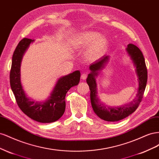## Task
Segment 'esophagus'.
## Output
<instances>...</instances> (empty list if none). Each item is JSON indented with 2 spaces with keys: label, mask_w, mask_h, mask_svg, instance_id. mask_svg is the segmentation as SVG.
I'll return each mask as SVG.
<instances>
[{
  "label": "esophagus",
  "mask_w": 159,
  "mask_h": 159,
  "mask_svg": "<svg viewBox=\"0 0 159 159\" xmlns=\"http://www.w3.org/2000/svg\"><path fill=\"white\" fill-rule=\"evenodd\" d=\"M87 77H88V74H86V73H84V74H81V78L82 79V80H85L86 78H87Z\"/></svg>",
  "instance_id": "34e87169"
}]
</instances>
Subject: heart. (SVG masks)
<instances>
[{
    "label": "heart",
    "mask_w": 159,
    "mask_h": 159,
    "mask_svg": "<svg viewBox=\"0 0 159 159\" xmlns=\"http://www.w3.org/2000/svg\"><path fill=\"white\" fill-rule=\"evenodd\" d=\"M108 44L106 37L92 30L80 33L72 41V46L75 49L85 48L88 46L85 56L89 60H95L102 56L106 50Z\"/></svg>",
    "instance_id": "obj_1"
}]
</instances>
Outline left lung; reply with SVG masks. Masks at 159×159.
<instances>
[{
  "mask_svg": "<svg viewBox=\"0 0 159 159\" xmlns=\"http://www.w3.org/2000/svg\"><path fill=\"white\" fill-rule=\"evenodd\" d=\"M126 52L135 68L139 82L136 97L129 103L117 107L108 106L106 104L101 102L98 97L96 77L98 75L99 71L102 70L104 68L105 65L108 62L109 60V56H103L89 66V69L90 73L88 75L86 81L90 89L91 107L93 108L94 113L104 121L115 122L126 118L137 109L143 99V95L147 81V70L145 58L139 48L133 44L127 45Z\"/></svg>",
  "mask_w": 159,
  "mask_h": 159,
  "instance_id": "1",
  "label": "left lung"
}]
</instances>
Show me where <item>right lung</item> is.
I'll use <instances>...</instances> for the list:
<instances>
[{
  "mask_svg": "<svg viewBox=\"0 0 159 159\" xmlns=\"http://www.w3.org/2000/svg\"><path fill=\"white\" fill-rule=\"evenodd\" d=\"M34 41L23 38L14 50L10 73L11 87L18 107L28 117L40 123H52L64 113L66 95L71 88L79 84L80 71L77 70L60 78L50 96L44 102H35L28 98L21 83L20 67L24 54Z\"/></svg>",
  "mask_w": 159,
  "mask_h": 159,
  "instance_id": "add662e5",
  "label": "right lung"
}]
</instances>
